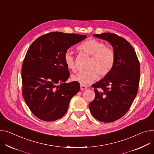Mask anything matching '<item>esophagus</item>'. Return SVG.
I'll return each instance as SVG.
<instances>
[{"label": "esophagus", "mask_w": 154, "mask_h": 154, "mask_svg": "<svg viewBox=\"0 0 154 154\" xmlns=\"http://www.w3.org/2000/svg\"><path fill=\"white\" fill-rule=\"evenodd\" d=\"M87 88V86L85 85H82V84H80V90H84Z\"/></svg>", "instance_id": "34e87169"}]
</instances>
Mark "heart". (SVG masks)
<instances>
[{"label": "heart", "instance_id": "1", "mask_svg": "<svg viewBox=\"0 0 154 154\" xmlns=\"http://www.w3.org/2000/svg\"><path fill=\"white\" fill-rule=\"evenodd\" d=\"M80 53L91 56L87 66V70L79 72L72 75V79L80 84L87 85L97 79L98 75L103 77L107 75L114 67L116 54L114 49L97 39L90 38L78 47ZM64 61L66 67L72 71L75 70V58L70 51H66Z\"/></svg>", "mask_w": 154, "mask_h": 154}]
</instances>
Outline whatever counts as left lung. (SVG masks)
Returning <instances> with one entry per match:
<instances>
[{"instance_id": "8db88e82", "label": "left lung", "mask_w": 154, "mask_h": 154, "mask_svg": "<svg viewBox=\"0 0 154 154\" xmlns=\"http://www.w3.org/2000/svg\"><path fill=\"white\" fill-rule=\"evenodd\" d=\"M94 36L110 43L116 60L110 72L91 85L95 98L89 103V108L97 120L111 122L126 113L137 94L140 63L134 48L125 38L111 33Z\"/></svg>"}]
</instances>
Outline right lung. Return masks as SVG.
Here are the masks:
<instances>
[{
    "label": "right lung",
    "instance_id": "right-lung-1",
    "mask_svg": "<svg viewBox=\"0 0 154 154\" xmlns=\"http://www.w3.org/2000/svg\"><path fill=\"white\" fill-rule=\"evenodd\" d=\"M86 35L51 32L31 45L22 68V95L33 114L45 121L62 118L71 98L80 90L77 82H66L70 75L64 61L66 51ZM62 83L59 86L57 84Z\"/></svg>",
    "mask_w": 154,
    "mask_h": 154
}]
</instances>
